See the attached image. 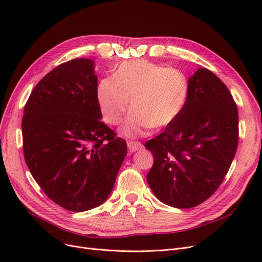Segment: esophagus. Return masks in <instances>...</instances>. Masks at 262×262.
Here are the masks:
<instances>
[{"label": "esophagus", "mask_w": 262, "mask_h": 262, "mask_svg": "<svg viewBox=\"0 0 262 262\" xmlns=\"http://www.w3.org/2000/svg\"><path fill=\"white\" fill-rule=\"evenodd\" d=\"M126 145H128V149H129L130 153H134V152H137L138 149L142 148V144L140 143V142L129 141L128 143H126Z\"/></svg>", "instance_id": "1"}]
</instances>
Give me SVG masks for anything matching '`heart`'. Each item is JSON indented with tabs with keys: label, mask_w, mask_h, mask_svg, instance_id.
I'll list each match as a JSON object with an SVG mask.
<instances>
[{
	"label": "heart",
	"mask_w": 262,
	"mask_h": 262,
	"mask_svg": "<svg viewBox=\"0 0 262 262\" xmlns=\"http://www.w3.org/2000/svg\"><path fill=\"white\" fill-rule=\"evenodd\" d=\"M188 93V81L180 71L147 60L121 63L114 78H101L96 91L102 117L113 125L122 120L130 99L132 112L121 128L128 137L142 136L149 128H164L176 120Z\"/></svg>",
	"instance_id": "heart-1"
}]
</instances>
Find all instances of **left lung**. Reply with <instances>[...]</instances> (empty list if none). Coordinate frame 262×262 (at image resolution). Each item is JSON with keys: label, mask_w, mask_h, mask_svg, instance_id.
<instances>
[{"label": "left lung", "mask_w": 262, "mask_h": 262, "mask_svg": "<svg viewBox=\"0 0 262 262\" xmlns=\"http://www.w3.org/2000/svg\"><path fill=\"white\" fill-rule=\"evenodd\" d=\"M181 114L145 147L154 156L146 180L155 196L194 208L216 191L238 144V112L226 85L208 69L189 78Z\"/></svg>", "instance_id": "obj_1"}]
</instances>
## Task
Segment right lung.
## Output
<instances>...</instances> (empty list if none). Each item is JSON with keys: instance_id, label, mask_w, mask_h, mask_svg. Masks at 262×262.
<instances>
[{"instance_id": "1", "label": "right lung", "mask_w": 262, "mask_h": 262, "mask_svg": "<svg viewBox=\"0 0 262 262\" xmlns=\"http://www.w3.org/2000/svg\"><path fill=\"white\" fill-rule=\"evenodd\" d=\"M94 61L74 59L43 76L24 108L25 162L46 195L83 212L105 202L126 143L102 122Z\"/></svg>"}]
</instances>
